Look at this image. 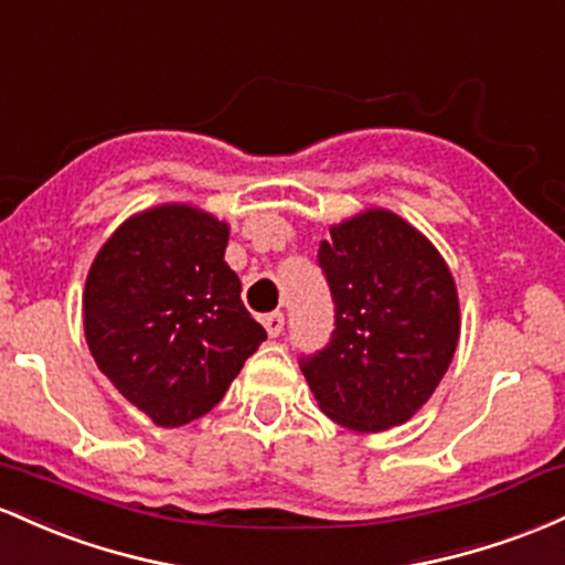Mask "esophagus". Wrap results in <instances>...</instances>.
Here are the masks:
<instances>
[{
    "instance_id": "obj_1",
    "label": "esophagus",
    "mask_w": 565,
    "mask_h": 565,
    "mask_svg": "<svg viewBox=\"0 0 565 565\" xmlns=\"http://www.w3.org/2000/svg\"><path fill=\"white\" fill-rule=\"evenodd\" d=\"M262 322H264L266 333H269L271 339H277V335H280V333H282V328H285V317H282V312H271V315H266Z\"/></svg>"
}]
</instances>
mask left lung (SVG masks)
<instances>
[{
	"mask_svg": "<svg viewBox=\"0 0 565 565\" xmlns=\"http://www.w3.org/2000/svg\"><path fill=\"white\" fill-rule=\"evenodd\" d=\"M317 262L335 303L328 347L301 360L317 405L354 433L405 424L433 397L459 344L446 258L401 215L371 207L333 224Z\"/></svg>",
	"mask_w": 565,
	"mask_h": 565,
	"instance_id": "obj_1",
	"label": "left lung"
}]
</instances>
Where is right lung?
<instances>
[{"mask_svg":"<svg viewBox=\"0 0 565 565\" xmlns=\"http://www.w3.org/2000/svg\"><path fill=\"white\" fill-rule=\"evenodd\" d=\"M226 243V221L164 202L119 224L87 271L95 365L157 427L205 416L266 339L239 299Z\"/></svg>","mask_w":565,"mask_h":565,"instance_id":"right-lung-1","label":"right lung"}]
</instances>
